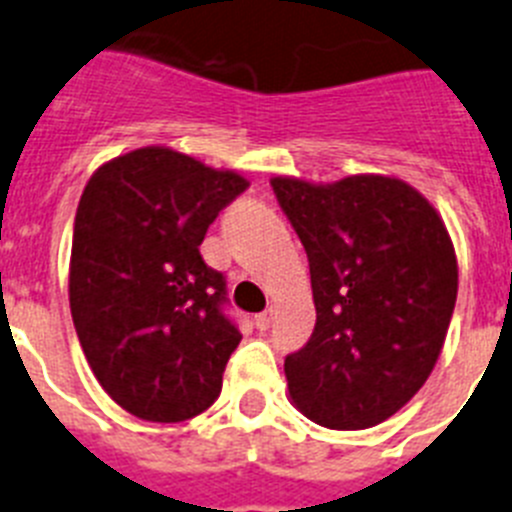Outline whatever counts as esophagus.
<instances>
[{
  "label": "esophagus",
  "instance_id": "obj_1",
  "mask_svg": "<svg viewBox=\"0 0 512 512\" xmlns=\"http://www.w3.org/2000/svg\"><path fill=\"white\" fill-rule=\"evenodd\" d=\"M273 309H265L262 314H257L255 317V324H257V330H268L270 324H273Z\"/></svg>",
  "mask_w": 512,
  "mask_h": 512
}]
</instances>
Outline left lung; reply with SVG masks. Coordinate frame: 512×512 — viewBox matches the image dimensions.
Returning <instances> with one entry per match:
<instances>
[{
	"mask_svg": "<svg viewBox=\"0 0 512 512\" xmlns=\"http://www.w3.org/2000/svg\"><path fill=\"white\" fill-rule=\"evenodd\" d=\"M309 257L317 324L286 358L293 407L332 430L389 420L433 373L459 265L433 203L389 175L273 177Z\"/></svg>",
	"mask_w": 512,
	"mask_h": 512,
	"instance_id": "1",
	"label": "left lung"
}]
</instances>
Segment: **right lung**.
Listing matches in <instances>:
<instances>
[{
  "instance_id": "1",
  "label": "right lung",
  "mask_w": 512,
  "mask_h": 512,
  "mask_svg": "<svg viewBox=\"0 0 512 512\" xmlns=\"http://www.w3.org/2000/svg\"><path fill=\"white\" fill-rule=\"evenodd\" d=\"M247 185L239 172L170 146L126 151L84 185L71 239V319L95 379L141 420H190L219 397L242 335L221 314L224 275L198 247Z\"/></svg>"
}]
</instances>
